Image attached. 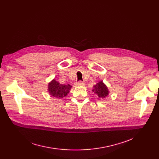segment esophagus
<instances>
[{
	"instance_id": "esophagus-1",
	"label": "esophagus",
	"mask_w": 159,
	"mask_h": 159,
	"mask_svg": "<svg viewBox=\"0 0 159 159\" xmlns=\"http://www.w3.org/2000/svg\"><path fill=\"white\" fill-rule=\"evenodd\" d=\"M75 85H77V86H83V85H84V83L82 81L80 80V81L77 82L75 83Z\"/></svg>"
}]
</instances>
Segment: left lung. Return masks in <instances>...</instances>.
<instances>
[{
    "label": "left lung",
    "instance_id": "1",
    "mask_svg": "<svg viewBox=\"0 0 159 159\" xmlns=\"http://www.w3.org/2000/svg\"><path fill=\"white\" fill-rule=\"evenodd\" d=\"M93 91H94L99 98H104L108 95L109 93L107 87L102 81L94 85V89L93 90Z\"/></svg>",
    "mask_w": 159,
    "mask_h": 159
}]
</instances>
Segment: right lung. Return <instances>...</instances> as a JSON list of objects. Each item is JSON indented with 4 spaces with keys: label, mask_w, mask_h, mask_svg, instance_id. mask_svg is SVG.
<instances>
[{
    "label": "right lung",
    "mask_w": 159,
    "mask_h": 159,
    "mask_svg": "<svg viewBox=\"0 0 159 159\" xmlns=\"http://www.w3.org/2000/svg\"><path fill=\"white\" fill-rule=\"evenodd\" d=\"M71 85H62L55 79L53 80L48 85V90L50 95L56 98H63L69 93Z\"/></svg>",
    "instance_id": "1"
}]
</instances>
